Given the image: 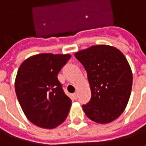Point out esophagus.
Listing matches in <instances>:
<instances>
[{
  "label": "esophagus",
  "mask_w": 146,
  "mask_h": 146,
  "mask_svg": "<svg viewBox=\"0 0 146 146\" xmlns=\"http://www.w3.org/2000/svg\"><path fill=\"white\" fill-rule=\"evenodd\" d=\"M73 96H74V98L76 99V98H77V97H78V93H77V92H75V93L73 94Z\"/></svg>",
  "instance_id": "esophagus-1"
}]
</instances>
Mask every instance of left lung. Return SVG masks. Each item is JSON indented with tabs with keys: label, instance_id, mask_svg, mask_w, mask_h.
Here are the masks:
<instances>
[{
	"label": "left lung",
	"instance_id": "obj_1",
	"mask_svg": "<svg viewBox=\"0 0 146 146\" xmlns=\"http://www.w3.org/2000/svg\"><path fill=\"white\" fill-rule=\"evenodd\" d=\"M88 73L92 98L83 105L86 116L108 123L124 111L130 98L133 76L125 56L110 45H95L74 54Z\"/></svg>",
	"mask_w": 146,
	"mask_h": 146
}]
</instances>
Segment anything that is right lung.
Here are the masks:
<instances>
[{
	"label": "right lung",
	"mask_w": 146,
	"mask_h": 146,
	"mask_svg": "<svg viewBox=\"0 0 146 146\" xmlns=\"http://www.w3.org/2000/svg\"><path fill=\"white\" fill-rule=\"evenodd\" d=\"M71 55L44 53L21 64L15 81L19 102L27 119L43 128L56 127L66 119L72 101L63 92L58 73Z\"/></svg>",
	"instance_id": "1"
}]
</instances>
